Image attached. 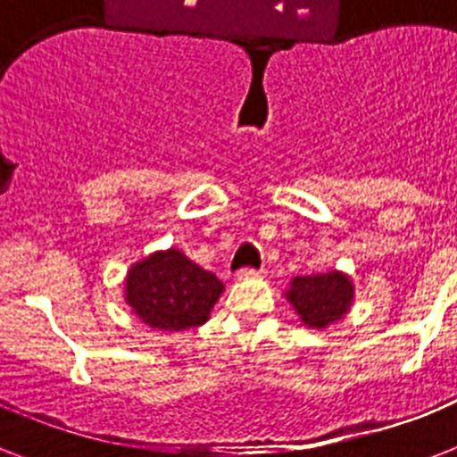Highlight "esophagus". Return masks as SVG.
I'll list each match as a JSON object with an SVG mask.
<instances>
[{
	"mask_svg": "<svg viewBox=\"0 0 457 457\" xmlns=\"http://www.w3.org/2000/svg\"><path fill=\"white\" fill-rule=\"evenodd\" d=\"M263 270L261 268H242V270L237 272V279H253V278H261Z\"/></svg>",
	"mask_w": 457,
	"mask_h": 457,
	"instance_id": "esophagus-1",
	"label": "esophagus"
}]
</instances>
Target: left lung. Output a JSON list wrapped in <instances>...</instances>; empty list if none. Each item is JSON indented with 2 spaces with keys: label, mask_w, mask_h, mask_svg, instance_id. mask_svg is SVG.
I'll return each instance as SVG.
<instances>
[{
  "label": "left lung",
  "mask_w": 457,
  "mask_h": 457,
  "mask_svg": "<svg viewBox=\"0 0 457 457\" xmlns=\"http://www.w3.org/2000/svg\"><path fill=\"white\" fill-rule=\"evenodd\" d=\"M287 299L292 301L305 325L322 329L346 315L353 299V285L341 272L296 278L287 292Z\"/></svg>",
  "instance_id": "1"
}]
</instances>
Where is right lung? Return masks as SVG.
Segmentation results:
<instances>
[{
  "instance_id": "add662e5",
  "label": "right lung",
  "mask_w": 457,
  "mask_h": 457,
  "mask_svg": "<svg viewBox=\"0 0 457 457\" xmlns=\"http://www.w3.org/2000/svg\"><path fill=\"white\" fill-rule=\"evenodd\" d=\"M222 282L179 251H161L132 265L125 299L149 327L179 332L204 325L220 299Z\"/></svg>"
}]
</instances>
